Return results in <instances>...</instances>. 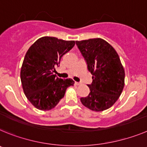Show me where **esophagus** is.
Returning a JSON list of instances; mask_svg holds the SVG:
<instances>
[{
    "label": "esophagus",
    "instance_id": "esophagus-1",
    "mask_svg": "<svg viewBox=\"0 0 147 147\" xmlns=\"http://www.w3.org/2000/svg\"><path fill=\"white\" fill-rule=\"evenodd\" d=\"M75 85H77V86H79V85H80V84H81V83H79V82H75Z\"/></svg>",
    "mask_w": 147,
    "mask_h": 147
}]
</instances>
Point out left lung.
<instances>
[{
  "label": "left lung",
  "mask_w": 147,
  "mask_h": 147,
  "mask_svg": "<svg viewBox=\"0 0 147 147\" xmlns=\"http://www.w3.org/2000/svg\"><path fill=\"white\" fill-rule=\"evenodd\" d=\"M86 61L93 81L88 85L89 94L80 98L83 105L93 111H103L117 101L125 86V69L118 53L101 38L76 41Z\"/></svg>",
  "instance_id": "obj_1"
}]
</instances>
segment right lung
I'll list each match as a JSON object with an SVG mask.
<instances>
[{
	"label": "right lung",
	"mask_w": 147,
	"mask_h": 147,
	"mask_svg": "<svg viewBox=\"0 0 147 147\" xmlns=\"http://www.w3.org/2000/svg\"><path fill=\"white\" fill-rule=\"evenodd\" d=\"M75 41L43 36L29 47L20 71L22 89L28 100L41 111L55 108L64 96L72 79L59 78L54 74L61 57L75 46Z\"/></svg>",
	"instance_id": "right-lung-1"
}]
</instances>
